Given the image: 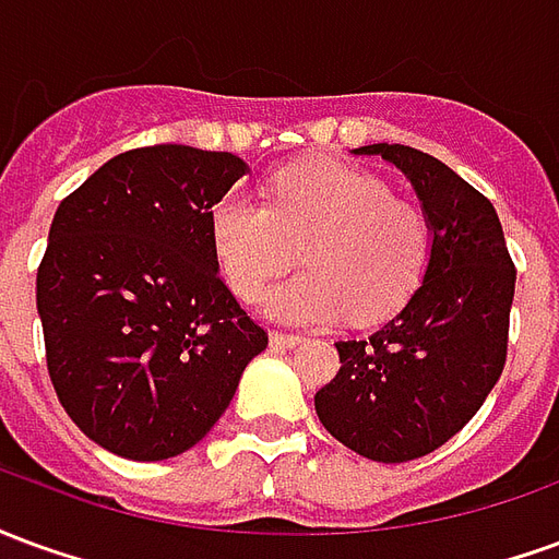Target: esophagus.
I'll list each match as a JSON object with an SVG mask.
<instances>
[{"instance_id": "1", "label": "esophagus", "mask_w": 559, "mask_h": 559, "mask_svg": "<svg viewBox=\"0 0 559 559\" xmlns=\"http://www.w3.org/2000/svg\"><path fill=\"white\" fill-rule=\"evenodd\" d=\"M269 341H272V347H299L305 338L302 335H287V332H272Z\"/></svg>"}]
</instances>
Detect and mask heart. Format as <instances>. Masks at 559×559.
I'll use <instances>...</instances> for the list:
<instances>
[{"instance_id": "1", "label": "heart", "mask_w": 559, "mask_h": 559, "mask_svg": "<svg viewBox=\"0 0 559 559\" xmlns=\"http://www.w3.org/2000/svg\"><path fill=\"white\" fill-rule=\"evenodd\" d=\"M209 245L230 290L254 299L296 260L305 272L263 296V314L290 326H326L347 314L374 323L419 290L431 266L425 209L392 197L380 176L335 158L287 164L269 179V203L227 191L209 212Z\"/></svg>"}]
</instances>
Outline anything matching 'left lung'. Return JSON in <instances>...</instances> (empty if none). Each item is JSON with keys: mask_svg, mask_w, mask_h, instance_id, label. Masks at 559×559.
<instances>
[{"mask_svg": "<svg viewBox=\"0 0 559 559\" xmlns=\"http://www.w3.org/2000/svg\"><path fill=\"white\" fill-rule=\"evenodd\" d=\"M395 164L433 227L419 290L368 338L338 341L341 368L314 411L356 455L401 464L452 440L500 380L509 347L515 263L491 200L428 152L353 148Z\"/></svg>", "mask_w": 559, "mask_h": 559, "instance_id": "8db88e82", "label": "left lung"}]
</instances>
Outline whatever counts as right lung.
<instances>
[{"label":"right lung","mask_w":559,"mask_h":559,"mask_svg":"<svg viewBox=\"0 0 559 559\" xmlns=\"http://www.w3.org/2000/svg\"><path fill=\"white\" fill-rule=\"evenodd\" d=\"M245 173L230 152L131 148L56 209L35 284L47 371L74 425L114 455H182L266 350L209 245V212Z\"/></svg>","instance_id":"obj_1"}]
</instances>
